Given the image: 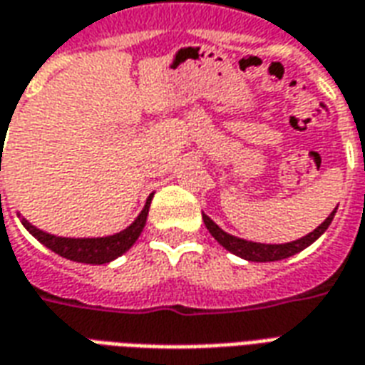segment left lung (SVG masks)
I'll use <instances>...</instances> for the list:
<instances>
[{"label": "left lung", "instance_id": "1", "mask_svg": "<svg viewBox=\"0 0 365 365\" xmlns=\"http://www.w3.org/2000/svg\"><path fill=\"white\" fill-rule=\"evenodd\" d=\"M334 213H336V209H334V211L324 219V222H322L321 227H317L313 232H309L307 237L299 238V240L287 242V245H260V242H250V240H242V238L232 237L229 232H225L222 229H219L207 215H203V222H205V227L209 229V232H211V237H213L222 248H227L229 252L237 254V256H240V258H245V260L248 262H277L283 260V258H289L293 254L305 250L309 245H313L314 240L321 237L324 230L329 229V225L332 222V219H334Z\"/></svg>", "mask_w": 365, "mask_h": 365}]
</instances>
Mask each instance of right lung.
Here are the masks:
<instances>
[{"instance_id": "add662e5", "label": "right lung", "mask_w": 365, "mask_h": 365, "mask_svg": "<svg viewBox=\"0 0 365 365\" xmlns=\"http://www.w3.org/2000/svg\"><path fill=\"white\" fill-rule=\"evenodd\" d=\"M152 195L146 199V205L140 211V215L136 217V221L127 227L125 230H120L113 237H103V238H62L43 232L36 227H33L31 222L23 219L25 229L33 235V237L43 242L46 248H51L52 252H56L62 258L68 260L82 262V264H107V262L115 260L117 256L125 254L135 245L136 238L140 237L144 225H146V217H148V209H150Z\"/></svg>"}]
</instances>
